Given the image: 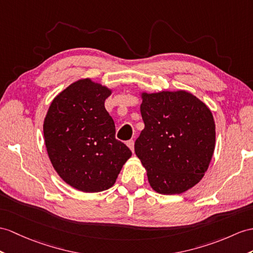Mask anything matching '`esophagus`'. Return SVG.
Returning <instances> with one entry per match:
<instances>
[{
  "label": "esophagus",
  "mask_w": 253,
  "mask_h": 253,
  "mask_svg": "<svg viewBox=\"0 0 253 253\" xmlns=\"http://www.w3.org/2000/svg\"><path fill=\"white\" fill-rule=\"evenodd\" d=\"M126 145H127V147L130 148V149L132 150V152H134V140L133 139H130V140H127V143H126Z\"/></svg>",
  "instance_id": "1"
}]
</instances>
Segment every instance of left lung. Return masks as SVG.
Instances as JSON below:
<instances>
[{
  "mask_svg": "<svg viewBox=\"0 0 253 253\" xmlns=\"http://www.w3.org/2000/svg\"><path fill=\"white\" fill-rule=\"evenodd\" d=\"M145 123L135 153L151 188L179 194L198 183L213 155L215 126L211 110L187 91L143 93Z\"/></svg>",
  "mask_w": 253,
  "mask_h": 253,
  "instance_id": "8db88e82",
  "label": "left lung"
}]
</instances>
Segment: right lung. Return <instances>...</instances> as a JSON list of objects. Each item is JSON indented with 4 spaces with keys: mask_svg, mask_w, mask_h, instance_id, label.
<instances>
[{
    "mask_svg": "<svg viewBox=\"0 0 253 253\" xmlns=\"http://www.w3.org/2000/svg\"><path fill=\"white\" fill-rule=\"evenodd\" d=\"M108 88L77 80L57 97L44 121L49 159L59 176L83 192L114 186L132 151L116 139V126L105 109Z\"/></svg>",
    "mask_w": 253,
    "mask_h": 253,
    "instance_id": "right-lung-1",
    "label": "right lung"
}]
</instances>
